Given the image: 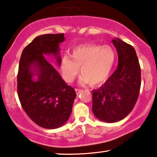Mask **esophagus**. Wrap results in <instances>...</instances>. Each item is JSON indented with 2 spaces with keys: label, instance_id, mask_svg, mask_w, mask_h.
I'll return each instance as SVG.
<instances>
[{
  "label": "esophagus",
  "instance_id": "34e87169",
  "mask_svg": "<svg viewBox=\"0 0 157 157\" xmlns=\"http://www.w3.org/2000/svg\"><path fill=\"white\" fill-rule=\"evenodd\" d=\"M75 91H76V93L77 94V95H79V94H80L82 90H80V89L76 88V89H75Z\"/></svg>",
  "mask_w": 157,
  "mask_h": 157
}]
</instances>
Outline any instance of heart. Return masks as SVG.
Wrapping results in <instances>:
<instances>
[{"mask_svg": "<svg viewBox=\"0 0 157 157\" xmlns=\"http://www.w3.org/2000/svg\"><path fill=\"white\" fill-rule=\"evenodd\" d=\"M116 60L114 49L108 45L84 44L73 49L72 55H64L61 60L62 77L72 82L80 72L81 84L98 85L109 77Z\"/></svg>", "mask_w": 157, "mask_h": 157, "instance_id": "heart-1", "label": "heart"}]
</instances>
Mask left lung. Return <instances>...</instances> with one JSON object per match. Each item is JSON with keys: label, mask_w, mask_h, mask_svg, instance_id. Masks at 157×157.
I'll return each instance as SVG.
<instances>
[{"label": "left lung", "mask_w": 157, "mask_h": 157, "mask_svg": "<svg viewBox=\"0 0 157 157\" xmlns=\"http://www.w3.org/2000/svg\"><path fill=\"white\" fill-rule=\"evenodd\" d=\"M116 48L118 65L99 89L93 91V112L100 121L114 123L130 113L141 88V67L132 46L120 39L112 40Z\"/></svg>", "instance_id": "left-lung-1"}]
</instances>
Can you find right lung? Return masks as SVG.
<instances>
[{
    "instance_id": "add662e5",
    "label": "right lung",
    "mask_w": 157,
    "mask_h": 157,
    "mask_svg": "<svg viewBox=\"0 0 157 157\" xmlns=\"http://www.w3.org/2000/svg\"><path fill=\"white\" fill-rule=\"evenodd\" d=\"M64 33L36 36L23 50L17 75V90L26 113L38 126L54 129L67 121L76 93L60 76L44 56L54 55L61 63L59 44ZM33 75L38 79L33 80Z\"/></svg>"
}]
</instances>
